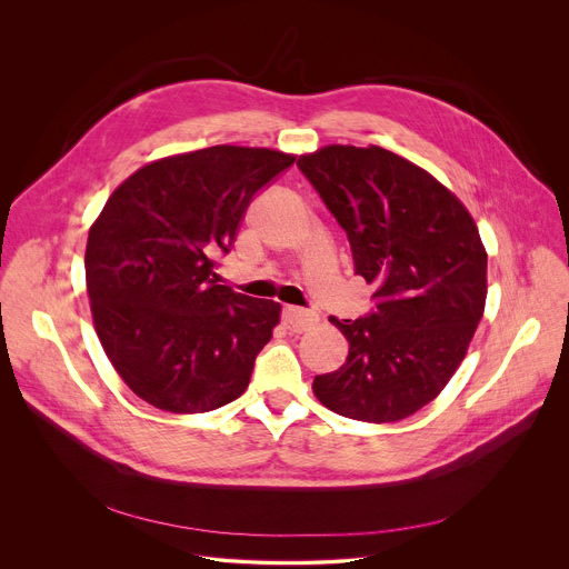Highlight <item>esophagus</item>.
I'll use <instances>...</instances> for the list:
<instances>
[{"label":"esophagus","instance_id":"1","mask_svg":"<svg viewBox=\"0 0 569 569\" xmlns=\"http://www.w3.org/2000/svg\"><path fill=\"white\" fill-rule=\"evenodd\" d=\"M281 321L290 333H303V331L315 327L319 317L310 310H303V308H297V306H286L283 312H281Z\"/></svg>","mask_w":569,"mask_h":569}]
</instances>
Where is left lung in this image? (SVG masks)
<instances>
[{"label":"left lung","instance_id":"left-lung-1","mask_svg":"<svg viewBox=\"0 0 569 569\" xmlns=\"http://www.w3.org/2000/svg\"><path fill=\"white\" fill-rule=\"evenodd\" d=\"M297 167L347 231L356 274L378 299L367 317L331 319L349 356L315 376L312 391L347 419H408L448 385L483 315L477 224L437 178L380 146L331 143Z\"/></svg>","mask_w":569,"mask_h":569}]
</instances>
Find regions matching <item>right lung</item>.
<instances>
[{"label":"right lung","instance_id":"obj_1","mask_svg":"<svg viewBox=\"0 0 569 569\" xmlns=\"http://www.w3.org/2000/svg\"><path fill=\"white\" fill-rule=\"evenodd\" d=\"M295 154L211 146L150 161L90 227L86 279L94 329L121 380L152 408L211 412L250 385L281 303L220 286L254 193Z\"/></svg>","mask_w":569,"mask_h":569}]
</instances>
